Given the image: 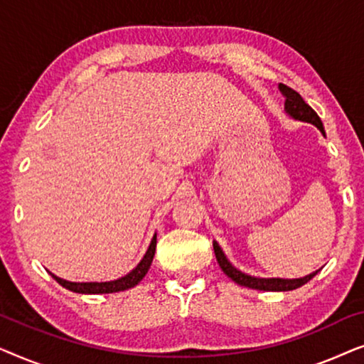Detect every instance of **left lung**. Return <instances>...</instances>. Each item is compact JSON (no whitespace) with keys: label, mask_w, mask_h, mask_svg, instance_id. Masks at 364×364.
Listing matches in <instances>:
<instances>
[{"label":"left lung","mask_w":364,"mask_h":364,"mask_svg":"<svg viewBox=\"0 0 364 364\" xmlns=\"http://www.w3.org/2000/svg\"><path fill=\"white\" fill-rule=\"evenodd\" d=\"M280 91L283 96H285V112L295 121H301V122H308L313 124V126L320 129V132L325 136V129H323V122L321 119L318 117V114L313 111V109L308 106V104L303 101V97L298 94L296 91H293L291 87L285 86V84H280ZM213 252H215L217 262L220 265L222 272L225 273L228 278H232L233 282L238 283V285L247 287V288H253V290H262V291H290V290H296L311 280L313 277L316 275L318 272H313L310 275L301 277V278H260V277H252L247 275L235 268L230 263V260L225 257V253L220 248V245L213 240Z\"/></svg>","instance_id":"obj_1"}]
</instances>
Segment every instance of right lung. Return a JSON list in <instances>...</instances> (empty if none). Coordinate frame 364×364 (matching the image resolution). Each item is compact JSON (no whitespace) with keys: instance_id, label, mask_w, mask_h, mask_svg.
Masks as SVG:
<instances>
[{"instance_id":"1","label":"right lung","mask_w":364,"mask_h":364,"mask_svg":"<svg viewBox=\"0 0 364 364\" xmlns=\"http://www.w3.org/2000/svg\"><path fill=\"white\" fill-rule=\"evenodd\" d=\"M156 245H157V233H154L151 245H149L146 255L142 257V260L137 263L136 268H132L127 275H124L117 280L111 282H68L64 278H59L54 275V273L49 272L54 280H56L59 285L68 288L74 293H82V295H99V293H116V291H124L129 290V288H134L139 285V282L142 280L144 277L147 275L149 268H151V263L154 260V253H156Z\"/></svg>"}]
</instances>
